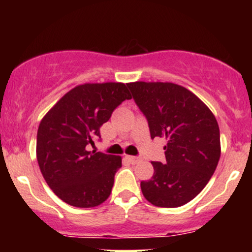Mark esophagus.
<instances>
[{
  "label": "esophagus",
  "instance_id": "1",
  "mask_svg": "<svg viewBox=\"0 0 252 252\" xmlns=\"http://www.w3.org/2000/svg\"><path fill=\"white\" fill-rule=\"evenodd\" d=\"M126 158H128L129 162L132 163V164H136V163L140 162V161H141V158H137V156H126Z\"/></svg>",
  "mask_w": 252,
  "mask_h": 252
}]
</instances>
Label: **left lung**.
I'll return each mask as SVG.
<instances>
[{"mask_svg": "<svg viewBox=\"0 0 252 252\" xmlns=\"http://www.w3.org/2000/svg\"><path fill=\"white\" fill-rule=\"evenodd\" d=\"M147 117L150 137H164L166 163L141 182L144 198L158 207H179L194 199L220 158V134L215 115L199 97L174 83L126 84Z\"/></svg>", "mask_w": 252, "mask_h": 252, "instance_id": "1", "label": "left lung"}]
</instances>
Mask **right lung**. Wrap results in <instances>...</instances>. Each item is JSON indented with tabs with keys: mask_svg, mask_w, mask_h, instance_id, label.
Returning a JSON list of instances; mask_svg holds the SVG:
<instances>
[{
	"mask_svg": "<svg viewBox=\"0 0 252 252\" xmlns=\"http://www.w3.org/2000/svg\"><path fill=\"white\" fill-rule=\"evenodd\" d=\"M124 83H85L65 94L42 117L36 136L41 174L58 198L80 209L109 198L122 158L90 152L112 111L130 99Z\"/></svg>",
	"mask_w": 252,
	"mask_h": 252,
	"instance_id": "add662e5",
	"label": "right lung"
}]
</instances>
